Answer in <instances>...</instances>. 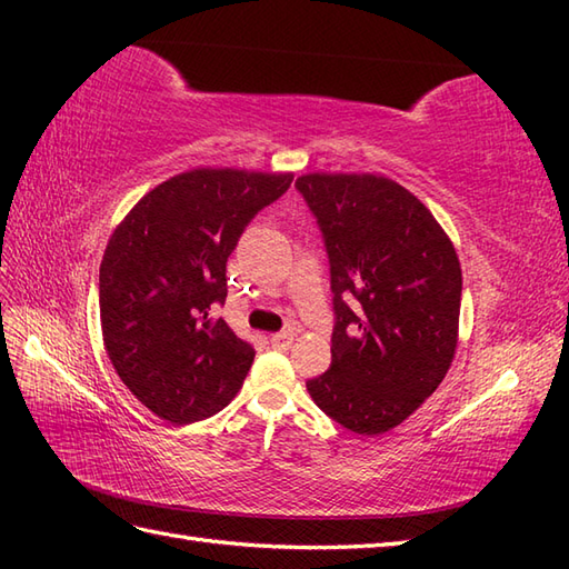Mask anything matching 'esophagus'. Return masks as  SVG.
I'll return each mask as SVG.
<instances>
[{
	"label": "esophagus",
	"instance_id": "34e87169",
	"mask_svg": "<svg viewBox=\"0 0 569 569\" xmlns=\"http://www.w3.org/2000/svg\"><path fill=\"white\" fill-rule=\"evenodd\" d=\"M293 340H296V332H293V330H281V332L271 335V345H273V347H278V349L291 347V345H293Z\"/></svg>",
	"mask_w": 569,
	"mask_h": 569
}]
</instances>
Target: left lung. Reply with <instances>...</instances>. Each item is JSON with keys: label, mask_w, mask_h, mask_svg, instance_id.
<instances>
[{"label": "left lung", "mask_w": 569, "mask_h": 569, "mask_svg": "<svg viewBox=\"0 0 569 569\" xmlns=\"http://www.w3.org/2000/svg\"><path fill=\"white\" fill-rule=\"evenodd\" d=\"M330 257L332 365L308 393L357 435H381L442 383L457 349L462 269L413 192L373 173L296 180Z\"/></svg>", "instance_id": "1"}]
</instances>
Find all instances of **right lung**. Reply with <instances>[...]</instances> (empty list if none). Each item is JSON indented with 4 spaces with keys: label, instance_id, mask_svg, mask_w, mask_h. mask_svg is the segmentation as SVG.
<instances>
[{
    "label": "right lung",
    "instance_id": "obj_1",
    "mask_svg": "<svg viewBox=\"0 0 569 569\" xmlns=\"http://www.w3.org/2000/svg\"><path fill=\"white\" fill-rule=\"evenodd\" d=\"M293 173L192 168L149 190L117 224L100 263V322L119 379L151 413L188 426L244 383L253 347L212 318L227 259Z\"/></svg>",
    "mask_w": 569,
    "mask_h": 569
}]
</instances>
